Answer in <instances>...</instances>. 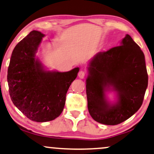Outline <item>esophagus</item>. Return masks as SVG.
<instances>
[{"label":"esophagus","mask_w":154,"mask_h":154,"mask_svg":"<svg viewBox=\"0 0 154 154\" xmlns=\"http://www.w3.org/2000/svg\"><path fill=\"white\" fill-rule=\"evenodd\" d=\"M85 75H86V73L83 70L79 71V73H78V76H79V78H81V79H83V78H84V77H85Z\"/></svg>","instance_id":"esophagus-1"}]
</instances>
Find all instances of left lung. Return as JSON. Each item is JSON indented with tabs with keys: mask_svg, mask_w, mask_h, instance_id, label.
I'll list each match as a JSON object with an SVG mask.
<instances>
[{
	"mask_svg": "<svg viewBox=\"0 0 154 154\" xmlns=\"http://www.w3.org/2000/svg\"><path fill=\"white\" fill-rule=\"evenodd\" d=\"M86 82L88 109L97 122L117 125L133 115L142 105L148 86L144 54L129 35L120 46L99 52L90 60ZM117 93L111 103L105 92Z\"/></svg>",
	"mask_w": 154,
	"mask_h": 154,
	"instance_id": "left-lung-1",
	"label": "left lung"
}]
</instances>
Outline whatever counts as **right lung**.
Masks as SVG:
<instances>
[{
  "label": "right lung",
  "instance_id": "1",
  "mask_svg": "<svg viewBox=\"0 0 154 154\" xmlns=\"http://www.w3.org/2000/svg\"><path fill=\"white\" fill-rule=\"evenodd\" d=\"M45 36L33 31L14 47L8 70L12 103L28 119L46 122L57 118L63 110L66 94L79 68L68 72L45 70L36 53Z\"/></svg>",
  "mask_w": 154,
  "mask_h": 154
}]
</instances>
